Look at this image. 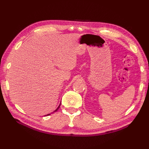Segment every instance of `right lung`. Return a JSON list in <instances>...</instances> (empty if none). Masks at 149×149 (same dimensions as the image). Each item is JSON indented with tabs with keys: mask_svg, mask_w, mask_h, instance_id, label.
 Instances as JSON below:
<instances>
[{
	"mask_svg": "<svg viewBox=\"0 0 149 149\" xmlns=\"http://www.w3.org/2000/svg\"><path fill=\"white\" fill-rule=\"evenodd\" d=\"M60 106H61V104H60V105H59V106H58V108H57V109H56V110H55L54 111H57V110H58V108H60ZM50 115V114H48V115Z\"/></svg>",
	"mask_w": 149,
	"mask_h": 149,
	"instance_id": "obj_1",
	"label": "right lung"
}]
</instances>
